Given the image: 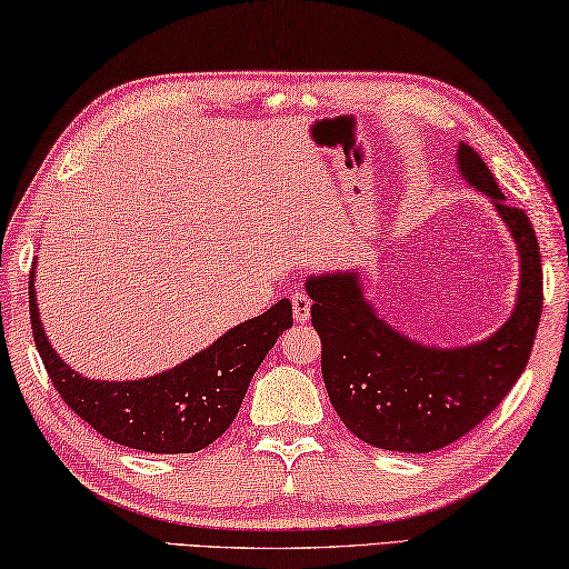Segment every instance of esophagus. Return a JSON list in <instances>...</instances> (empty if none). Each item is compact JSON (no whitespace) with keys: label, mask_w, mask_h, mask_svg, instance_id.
<instances>
[{"label":"esophagus","mask_w":569,"mask_h":569,"mask_svg":"<svg viewBox=\"0 0 569 569\" xmlns=\"http://www.w3.org/2000/svg\"><path fill=\"white\" fill-rule=\"evenodd\" d=\"M292 312H295L297 322H310V315H312L310 297L302 295V292H295L292 295Z\"/></svg>","instance_id":"1"}]
</instances>
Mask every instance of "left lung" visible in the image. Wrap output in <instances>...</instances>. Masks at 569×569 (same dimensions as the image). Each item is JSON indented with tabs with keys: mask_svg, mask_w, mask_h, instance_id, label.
<instances>
[{
	"mask_svg": "<svg viewBox=\"0 0 569 569\" xmlns=\"http://www.w3.org/2000/svg\"><path fill=\"white\" fill-rule=\"evenodd\" d=\"M457 174L490 199L520 262L512 315L472 345H425L367 300L360 269L305 279L322 340V377L335 412L362 442L392 452H435L480 425L525 372L542 315V259L522 209L507 204L490 167L457 144Z\"/></svg>",
	"mask_w": 569,
	"mask_h": 569,
	"instance_id": "obj_1",
	"label": "left lung"
}]
</instances>
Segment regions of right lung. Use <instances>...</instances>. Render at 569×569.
<instances>
[{
  "instance_id": "1",
  "label": "right lung",
  "mask_w": 569,
  "mask_h": 569,
  "mask_svg": "<svg viewBox=\"0 0 569 569\" xmlns=\"http://www.w3.org/2000/svg\"><path fill=\"white\" fill-rule=\"evenodd\" d=\"M34 277L37 262L29 274V315L49 380L72 412L109 442L142 452L187 455L212 445L234 422L247 387L277 337L292 327V302L279 300L169 370L139 380H94L72 370L49 342Z\"/></svg>"
}]
</instances>
